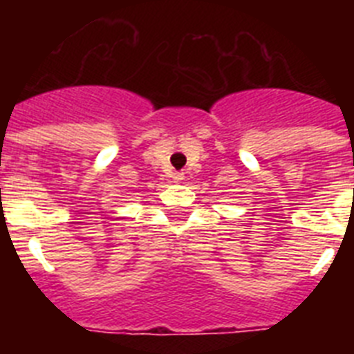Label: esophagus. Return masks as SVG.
Returning a JSON list of instances; mask_svg holds the SVG:
<instances>
[{
  "label": "esophagus",
  "mask_w": 354,
  "mask_h": 354,
  "mask_svg": "<svg viewBox=\"0 0 354 354\" xmlns=\"http://www.w3.org/2000/svg\"><path fill=\"white\" fill-rule=\"evenodd\" d=\"M183 179H184L183 171H175V174H174V180H175V183H180V180H183Z\"/></svg>",
  "instance_id": "1"
}]
</instances>
